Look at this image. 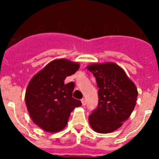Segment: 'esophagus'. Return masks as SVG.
I'll return each instance as SVG.
<instances>
[{
    "instance_id": "obj_1",
    "label": "esophagus",
    "mask_w": 159,
    "mask_h": 159,
    "mask_svg": "<svg viewBox=\"0 0 159 159\" xmlns=\"http://www.w3.org/2000/svg\"><path fill=\"white\" fill-rule=\"evenodd\" d=\"M81 102H82V104L84 105V106H85V105L87 104V100L85 98H83V99H81Z\"/></svg>"
}]
</instances>
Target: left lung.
Listing matches in <instances>:
<instances>
[{
    "instance_id": "left-lung-1",
    "label": "left lung",
    "mask_w": 159,
    "mask_h": 159,
    "mask_svg": "<svg viewBox=\"0 0 159 159\" xmlns=\"http://www.w3.org/2000/svg\"><path fill=\"white\" fill-rule=\"evenodd\" d=\"M99 87V103L89 118L97 133L107 134L122 127L136 104L138 91L120 66L112 62L92 64L87 67Z\"/></svg>"
}]
</instances>
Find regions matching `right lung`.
Listing matches in <instances>:
<instances>
[{"label": "right lung", "mask_w": 159, "mask_h": 159, "mask_svg": "<svg viewBox=\"0 0 159 159\" xmlns=\"http://www.w3.org/2000/svg\"><path fill=\"white\" fill-rule=\"evenodd\" d=\"M80 64L67 59L51 61L32 77L25 92V103L32 122L47 132L60 131L67 125L70 114L82 105L74 99V83L64 84L67 76Z\"/></svg>", "instance_id": "obj_1"}]
</instances>
